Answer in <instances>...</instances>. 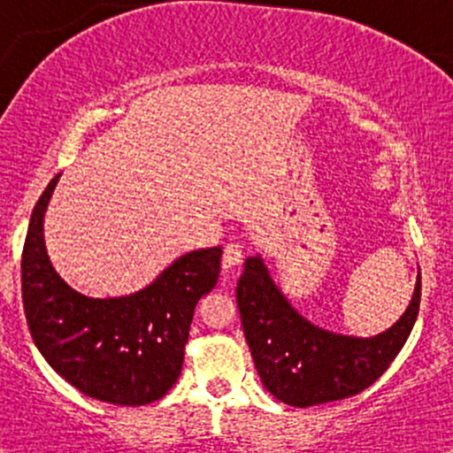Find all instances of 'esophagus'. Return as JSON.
Wrapping results in <instances>:
<instances>
[{
	"instance_id": "obj_1",
	"label": "esophagus",
	"mask_w": 453,
	"mask_h": 453,
	"mask_svg": "<svg viewBox=\"0 0 453 453\" xmlns=\"http://www.w3.org/2000/svg\"><path fill=\"white\" fill-rule=\"evenodd\" d=\"M221 264H223V270H230L238 268L242 264V249L241 244H227L226 249H223V257H221Z\"/></svg>"
}]
</instances>
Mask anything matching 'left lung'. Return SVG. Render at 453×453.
Segmentation results:
<instances>
[{
    "label": "left lung",
    "instance_id": "obj_1",
    "mask_svg": "<svg viewBox=\"0 0 453 453\" xmlns=\"http://www.w3.org/2000/svg\"><path fill=\"white\" fill-rule=\"evenodd\" d=\"M422 277L389 330L371 339L342 336L304 319L270 279L264 259L244 262L236 303L244 339L264 388L292 407H313L360 394L377 381L407 342L419 311Z\"/></svg>",
    "mask_w": 453,
    "mask_h": 453
}]
</instances>
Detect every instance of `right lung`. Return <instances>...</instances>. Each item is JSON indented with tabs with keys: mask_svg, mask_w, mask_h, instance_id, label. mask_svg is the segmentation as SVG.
Instances as JSON below:
<instances>
[{
	"mask_svg": "<svg viewBox=\"0 0 453 453\" xmlns=\"http://www.w3.org/2000/svg\"><path fill=\"white\" fill-rule=\"evenodd\" d=\"M59 176L35 202L20 259L31 339L85 396L121 407L159 400L180 375L196 304L219 279L221 247L185 253L136 294H78L55 273L44 247V212Z\"/></svg>",
	"mask_w": 453,
	"mask_h": 453,
	"instance_id": "add662e5",
	"label": "right lung"
}]
</instances>
